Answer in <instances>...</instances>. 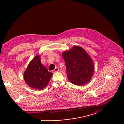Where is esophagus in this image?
<instances>
[{
    "label": "esophagus",
    "instance_id": "obj_1",
    "mask_svg": "<svg viewBox=\"0 0 124 124\" xmlns=\"http://www.w3.org/2000/svg\"><path fill=\"white\" fill-rule=\"evenodd\" d=\"M59 68H57V67H56V68H55V69H54V70L52 71V72H53V73H54V72H56L58 71H59Z\"/></svg>",
    "mask_w": 124,
    "mask_h": 124
}]
</instances>
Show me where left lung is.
I'll return each instance as SVG.
<instances>
[{
  "label": "left lung",
  "mask_w": 124,
  "mask_h": 124,
  "mask_svg": "<svg viewBox=\"0 0 124 124\" xmlns=\"http://www.w3.org/2000/svg\"><path fill=\"white\" fill-rule=\"evenodd\" d=\"M65 62L67 78L71 83L78 86L87 84L92 78L94 66L92 59L79 46L62 53Z\"/></svg>",
  "instance_id": "obj_1"
}]
</instances>
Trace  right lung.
I'll list each match as a JSON object with an SVG mask.
<instances>
[{"label": "right lung", "instance_id": "right-lung-1", "mask_svg": "<svg viewBox=\"0 0 124 124\" xmlns=\"http://www.w3.org/2000/svg\"><path fill=\"white\" fill-rule=\"evenodd\" d=\"M53 75L42 64L40 56L37 55L27 65L23 78L25 82L30 87L41 90L47 86Z\"/></svg>", "mask_w": 124, "mask_h": 124}]
</instances>
